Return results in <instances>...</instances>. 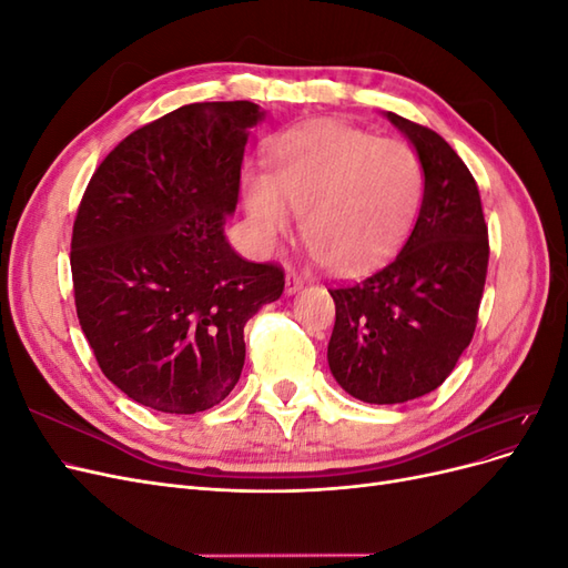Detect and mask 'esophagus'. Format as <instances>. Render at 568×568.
Wrapping results in <instances>:
<instances>
[{
    "mask_svg": "<svg viewBox=\"0 0 568 568\" xmlns=\"http://www.w3.org/2000/svg\"><path fill=\"white\" fill-rule=\"evenodd\" d=\"M286 294L291 296V294H296V291H301L303 288V284H305V280L301 277V274H296V272H286Z\"/></svg>",
    "mask_w": 568,
    "mask_h": 568,
    "instance_id": "esophagus-1",
    "label": "esophagus"
}]
</instances>
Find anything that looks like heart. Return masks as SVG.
<instances>
[{"label":"heart","instance_id":"1","mask_svg":"<svg viewBox=\"0 0 568 568\" xmlns=\"http://www.w3.org/2000/svg\"><path fill=\"white\" fill-rule=\"evenodd\" d=\"M424 173L405 142L320 123L270 153V178H248L244 205L257 242L272 248L294 227L324 267L357 272L400 242L419 211Z\"/></svg>","mask_w":568,"mask_h":568}]
</instances>
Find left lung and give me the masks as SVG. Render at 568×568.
<instances>
[{"instance_id":"left-lung-1","label":"left lung","mask_w":568,"mask_h":568,"mask_svg":"<svg viewBox=\"0 0 568 568\" xmlns=\"http://www.w3.org/2000/svg\"><path fill=\"white\" fill-rule=\"evenodd\" d=\"M424 170V199L405 246L367 280L329 288V369L353 398L395 405L436 390L471 343L488 272L476 180L440 134L386 113Z\"/></svg>"}]
</instances>
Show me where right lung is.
<instances>
[{
    "mask_svg": "<svg viewBox=\"0 0 568 568\" xmlns=\"http://www.w3.org/2000/svg\"><path fill=\"white\" fill-rule=\"evenodd\" d=\"M253 101H203L134 130L101 161L71 242L78 320L106 379L168 415L222 403L242 376L244 326L284 291L225 236Z\"/></svg>",
    "mask_w": 568,
    "mask_h": 568,
    "instance_id": "1",
    "label": "right lung"
}]
</instances>
